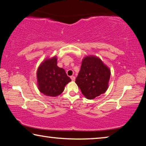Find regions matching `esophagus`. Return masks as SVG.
<instances>
[{"label":"esophagus","instance_id":"34e87169","mask_svg":"<svg viewBox=\"0 0 146 146\" xmlns=\"http://www.w3.org/2000/svg\"><path fill=\"white\" fill-rule=\"evenodd\" d=\"M71 80H72V81H74L75 80V76H71Z\"/></svg>","mask_w":146,"mask_h":146}]
</instances>
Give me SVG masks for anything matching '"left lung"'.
Returning a JSON list of instances; mask_svg holds the SVG:
<instances>
[{"instance_id":"1","label":"left lung","mask_w":146,"mask_h":146,"mask_svg":"<svg viewBox=\"0 0 146 146\" xmlns=\"http://www.w3.org/2000/svg\"><path fill=\"white\" fill-rule=\"evenodd\" d=\"M111 70L101 59L88 55L82 59L75 82L88 99H93L107 91Z\"/></svg>"}]
</instances>
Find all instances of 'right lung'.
<instances>
[{
    "instance_id": "add662e5",
    "label": "right lung",
    "mask_w": 146,
    "mask_h": 146,
    "mask_svg": "<svg viewBox=\"0 0 146 146\" xmlns=\"http://www.w3.org/2000/svg\"><path fill=\"white\" fill-rule=\"evenodd\" d=\"M38 90L49 97H56L63 92L71 78L63 68L57 66V57H47L42 62L36 71Z\"/></svg>"
}]
</instances>
